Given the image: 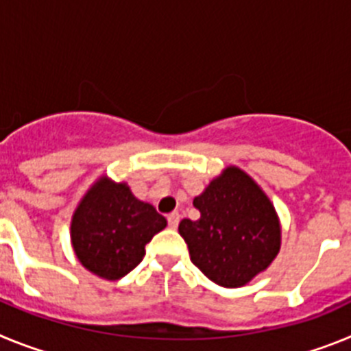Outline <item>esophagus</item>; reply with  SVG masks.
Instances as JSON below:
<instances>
[{
  "label": "esophagus",
  "instance_id": "obj_1",
  "mask_svg": "<svg viewBox=\"0 0 351 351\" xmlns=\"http://www.w3.org/2000/svg\"><path fill=\"white\" fill-rule=\"evenodd\" d=\"M167 221H169L170 228H178L179 225V213H172L167 216Z\"/></svg>",
  "mask_w": 351,
  "mask_h": 351
}]
</instances>
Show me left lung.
<instances>
[{"instance_id": "1", "label": "left lung", "mask_w": 351, "mask_h": 351, "mask_svg": "<svg viewBox=\"0 0 351 351\" xmlns=\"http://www.w3.org/2000/svg\"><path fill=\"white\" fill-rule=\"evenodd\" d=\"M197 221L182 219L179 234L191 262L219 287L250 283L276 258L281 228L267 195L241 169L228 167L193 200Z\"/></svg>"}]
</instances>
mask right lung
Segmentation results:
<instances>
[{"instance_id": "add662e5", "label": "right lung", "mask_w": 351, "mask_h": 351, "mask_svg": "<svg viewBox=\"0 0 351 351\" xmlns=\"http://www.w3.org/2000/svg\"><path fill=\"white\" fill-rule=\"evenodd\" d=\"M167 219L133 197L126 184L100 179L71 219V244L84 267L105 280H119L137 267L145 244Z\"/></svg>"}]
</instances>
